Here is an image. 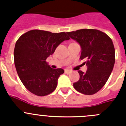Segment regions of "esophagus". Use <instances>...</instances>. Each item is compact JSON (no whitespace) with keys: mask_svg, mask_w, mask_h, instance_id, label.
<instances>
[{"mask_svg":"<svg viewBox=\"0 0 126 126\" xmlns=\"http://www.w3.org/2000/svg\"><path fill=\"white\" fill-rule=\"evenodd\" d=\"M64 72H65V74H69L71 72V70H64Z\"/></svg>","mask_w":126,"mask_h":126,"instance_id":"1","label":"esophagus"}]
</instances>
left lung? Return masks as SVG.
Here are the masks:
<instances>
[{"label": "left lung", "instance_id": "obj_1", "mask_svg": "<svg viewBox=\"0 0 126 126\" xmlns=\"http://www.w3.org/2000/svg\"><path fill=\"white\" fill-rule=\"evenodd\" d=\"M81 47L80 60H86V73L79 70L80 79L74 83L78 92L86 95L96 93L105 86L113 70L115 48L110 37L96 29H81L67 32Z\"/></svg>", "mask_w": 126, "mask_h": 126}]
</instances>
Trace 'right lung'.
I'll use <instances>...</instances> for the list:
<instances>
[{"label": "right lung", "instance_id": "right-lung-1", "mask_svg": "<svg viewBox=\"0 0 126 126\" xmlns=\"http://www.w3.org/2000/svg\"><path fill=\"white\" fill-rule=\"evenodd\" d=\"M69 39L65 32L40 30H30L17 39L14 50L15 67L21 81L32 93L44 96L55 90L64 70L51 68L46 60L60 44Z\"/></svg>", "mask_w": 126, "mask_h": 126}]
</instances>
